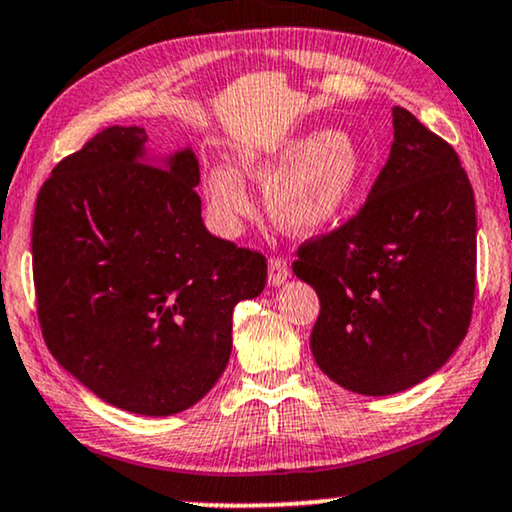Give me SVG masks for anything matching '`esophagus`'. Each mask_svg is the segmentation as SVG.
Returning a JSON list of instances; mask_svg holds the SVG:
<instances>
[{
	"label": "esophagus",
	"instance_id": "esophagus-1",
	"mask_svg": "<svg viewBox=\"0 0 512 512\" xmlns=\"http://www.w3.org/2000/svg\"><path fill=\"white\" fill-rule=\"evenodd\" d=\"M290 278V267L285 260H278V257H271L269 260V285L271 288H278V285H283L285 281Z\"/></svg>",
	"mask_w": 512,
	"mask_h": 512
}]
</instances>
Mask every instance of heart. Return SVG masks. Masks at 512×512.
Segmentation results:
<instances>
[{"instance_id": "heart-1", "label": "heart", "mask_w": 512, "mask_h": 512, "mask_svg": "<svg viewBox=\"0 0 512 512\" xmlns=\"http://www.w3.org/2000/svg\"><path fill=\"white\" fill-rule=\"evenodd\" d=\"M365 170L367 154L344 131H306L241 154V172L267 182L271 220L290 236L318 234L337 222L356 199ZM206 194L224 231H234L238 220L250 215V192L234 168H210Z\"/></svg>"}]
</instances>
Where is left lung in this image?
I'll return each instance as SVG.
<instances>
[{"label": "left lung", "instance_id": "8db88e82", "mask_svg": "<svg viewBox=\"0 0 512 512\" xmlns=\"http://www.w3.org/2000/svg\"><path fill=\"white\" fill-rule=\"evenodd\" d=\"M475 196L459 156L393 107V145L360 213L304 243L292 271L320 297L311 353L346 391L417 386L466 337L475 295Z\"/></svg>", "mask_w": 512, "mask_h": 512}]
</instances>
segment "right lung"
<instances>
[{
  "mask_svg": "<svg viewBox=\"0 0 512 512\" xmlns=\"http://www.w3.org/2000/svg\"><path fill=\"white\" fill-rule=\"evenodd\" d=\"M109 126L37 196L32 269L53 358L119 410L168 417L199 403L231 356V313L262 295L267 260L210 234L199 159L147 152Z\"/></svg>",
  "mask_w": 512,
  "mask_h": 512,
  "instance_id": "obj_1",
  "label": "right lung"
}]
</instances>
